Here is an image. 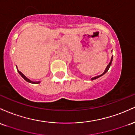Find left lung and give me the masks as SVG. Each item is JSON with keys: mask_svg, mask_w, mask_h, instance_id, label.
<instances>
[{"mask_svg": "<svg viewBox=\"0 0 135 135\" xmlns=\"http://www.w3.org/2000/svg\"><path fill=\"white\" fill-rule=\"evenodd\" d=\"M112 59H113V56H112V57L111 60H110V63L108 64V66H107V67L106 68V69H105V71H104V73H103L102 74V75H99V76H95V77H93V78H91V80H95V79H97V78H99V77H100V76H103V75H104V74H105L106 73H107V71H108V69H109V68H110V66H111L112 62Z\"/></svg>", "mask_w": 135, "mask_h": 135, "instance_id": "obj_1", "label": "left lung"}]
</instances>
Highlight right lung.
<instances>
[{"instance_id": "obj_1", "label": "right lung", "mask_w": 135, "mask_h": 135, "mask_svg": "<svg viewBox=\"0 0 135 135\" xmlns=\"http://www.w3.org/2000/svg\"><path fill=\"white\" fill-rule=\"evenodd\" d=\"M18 72L19 73V74L21 76H22V77L23 78L24 80H25V81H28V82H29V83H31V84H39V83H40V81H31V80H30L29 79H28V78H27L26 76H25V75H23V74L22 73V72L21 71H20L18 70Z\"/></svg>"}]
</instances>
